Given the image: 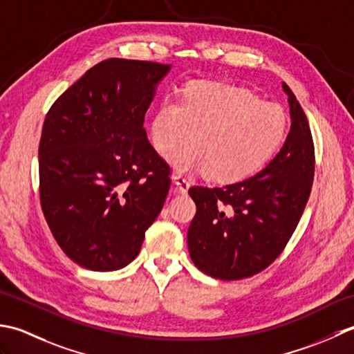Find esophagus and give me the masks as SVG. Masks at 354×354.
<instances>
[{
	"label": "esophagus",
	"mask_w": 354,
	"mask_h": 354,
	"mask_svg": "<svg viewBox=\"0 0 354 354\" xmlns=\"http://www.w3.org/2000/svg\"><path fill=\"white\" fill-rule=\"evenodd\" d=\"M172 182H174L177 191L185 194L187 189H189V180H187V177L185 174H182V172H176L174 176H172Z\"/></svg>",
	"instance_id": "34e87169"
}]
</instances>
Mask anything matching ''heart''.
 Segmentation results:
<instances>
[{
	"mask_svg": "<svg viewBox=\"0 0 354 354\" xmlns=\"http://www.w3.org/2000/svg\"><path fill=\"white\" fill-rule=\"evenodd\" d=\"M287 131L284 111L254 93L220 82L198 81L185 86L182 100L163 99L151 122V140L168 153L178 169L206 171L220 183L255 174L275 156Z\"/></svg>",
	"mask_w": 354,
	"mask_h": 354,
	"instance_id": "b5f03b06",
	"label": "heart"
}]
</instances>
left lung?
<instances>
[{
    "instance_id": "left-lung-1",
    "label": "left lung",
    "mask_w": 354,
    "mask_h": 354,
    "mask_svg": "<svg viewBox=\"0 0 354 354\" xmlns=\"http://www.w3.org/2000/svg\"><path fill=\"white\" fill-rule=\"evenodd\" d=\"M290 133L273 160L243 182L192 186L197 212L187 229L192 263L225 281L257 275L275 261L297 229L312 191L315 147L306 113L283 84Z\"/></svg>"
}]
</instances>
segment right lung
I'll return each instance as SVG.
<instances>
[{
  "mask_svg": "<svg viewBox=\"0 0 354 354\" xmlns=\"http://www.w3.org/2000/svg\"><path fill=\"white\" fill-rule=\"evenodd\" d=\"M171 66L111 57L56 99L39 140L41 207L55 240L85 269L139 255L167 200L169 165L143 128Z\"/></svg>",
  "mask_w": 354,
  "mask_h": 354,
  "instance_id": "obj_1",
  "label": "right lung"
}]
</instances>
